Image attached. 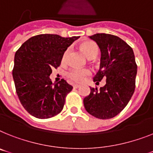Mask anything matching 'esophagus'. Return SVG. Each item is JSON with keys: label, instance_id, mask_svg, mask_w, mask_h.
<instances>
[{"label": "esophagus", "instance_id": "1", "mask_svg": "<svg viewBox=\"0 0 153 153\" xmlns=\"http://www.w3.org/2000/svg\"><path fill=\"white\" fill-rule=\"evenodd\" d=\"M79 87H80V86H79V84H74V88H79Z\"/></svg>", "mask_w": 153, "mask_h": 153}]
</instances>
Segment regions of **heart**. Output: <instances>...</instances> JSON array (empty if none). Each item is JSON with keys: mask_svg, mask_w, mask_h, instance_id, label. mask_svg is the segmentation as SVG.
Wrapping results in <instances>:
<instances>
[{"mask_svg": "<svg viewBox=\"0 0 153 153\" xmlns=\"http://www.w3.org/2000/svg\"><path fill=\"white\" fill-rule=\"evenodd\" d=\"M81 49L84 51L85 55L88 59H94L98 54V45L93 41L88 40L84 41L81 44ZM69 49H66L62 55V62H65L67 59L68 54H69ZM91 74L90 69H73L68 72L67 76L72 81L76 82V83H81L86 79V77Z\"/></svg>", "mask_w": 153, "mask_h": 153, "instance_id": "1", "label": "heart"}]
</instances>
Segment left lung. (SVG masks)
I'll list each match as a JSON object with an SVG mask.
<instances>
[{
  "label": "left lung",
  "instance_id": "left-lung-1",
  "mask_svg": "<svg viewBox=\"0 0 153 153\" xmlns=\"http://www.w3.org/2000/svg\"><path fill=\"white\" fill-rule=\"evenodd\" d=\"M101 51L100 69L94 76L98 84L105 79L104 87L91 88L84 98V108L98 119H111L119 114L131 100L135 89L137 64L133 49L114 35L96 33L89 36Z\"/></svg>",
  "mask_w": 153,
  "mask_h": 153
}]
</instances>
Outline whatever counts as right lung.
<instances>
[{
  "label": "right lung",
  "mask_w": 153,
  "mask_h": 153,
  "mask_svg": "<svg viewBox=\"0 0 153 153\" xmlns=\"http://www.w3.org/2000/svg\"><path fill=\"white\" fill-rule=\"evenodd\" d=\"M79 37L40 34L16 51L12 70L16 93L24 108L34 117L48 119L62 110L73 86L64 79L53 84L49 76L53 68L60 65L68 47Z\"/></svg>",
  "instance_id": "1"
}]
</instances>
